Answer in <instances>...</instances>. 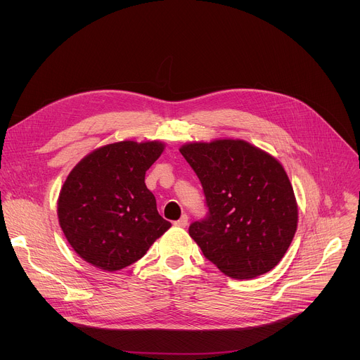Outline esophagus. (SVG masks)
<instances>
[{"label": "esophagus", "instance_id": "34e87169", "mask_svg": "<svg viewBox=\"0 0 360 360\" xmlns=\"http://www.w3.org/2000/svg\"><path fill=\"white\" fill-rule=\"evenodd\" d=\"M176 226H181V228H185L186 225H188V215L186 214H184L178 221H175L174 222Z\"/></svg>", "mask_w": 360, "mask_h": 360}]
</instances>
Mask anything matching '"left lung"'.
Returning a JSON list of instances; mask_svg holds the SVG:
<instances>
[{
	"label": "left lung",
	"instance_id": "8db88e82",
	"mask_svg": "<svg viewBox=\"0 0 360 360\" xmlns=\"http://www.w3.org/2000/svg\"><path fill=\"white\" fill-rule=\"evenodd\" d=\"M200 181L208 214L189 225L205 258L235 279L274 269L297 225L293 188L269 153L240 139L184 145Z\"/></svg>",
	"mask_w": 360,
	"mask_h": 360
}]
</instances>
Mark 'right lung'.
I'll use <instances>...</instances> for the list:
<instances>
[{
  "label": "right lung",
  "instance_id": "1",
  "mask_svg": "<svg viewBox=\"0 0 360 360\" xmlns=\"http://www.w3.org/2000/svg\"><path fill=\"white\" fill-rule=\"evenodd\" d=\"M162 150L158 141L115 142L91 152L71 171L60 192L58 219L84 261L120 271L169 229L145 185V172Z\"/></svg>",
  "mask_w": 360,
  "mask_h": 360
}]
</instances>
